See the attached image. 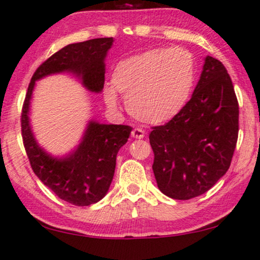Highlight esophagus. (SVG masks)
Returning <instances> with one entry per match:
<instances>
[{
    "label": "esophagus",
    "instance_id": "esophagus-1",
    "mask_svg": "<svg viewBox=\"0 0 260 260\" xmlns=\"http://www.w3.org/2000/svg\"><path fill=\"white\" fill-rule=\"evenodd\" d=\"M132 137L136 138V139H143L145 137V132L143 129H140V128H134L132 131Z\"/></svg>",
    "mask_w": 260,
    "mask_h": 260
}]
</instances>
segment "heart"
I'll return each mask as SVG.
<instances>
[{
	"instance_id": "b5f03b06",
	"label": "heart",
	"mask_w": 260,
	"mask_h": 260,
	"mask_svg": "<svg viewBox=\"0 0 260 260\" xmlns=\"http://www.w3.org/2000/svg\"><path fill=\"white\" fill-rule=\"evenodd\" d=\"M195 83V63L183 48H153L120 60L113 69L112 85L103 99L119 107L117 92L126 99L128 112L146 123H161L185 106Z\"/></svg>"
}]
</instances>
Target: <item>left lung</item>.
I'll return each instance as SVG.
<instances>
[{"instance_id": "1", "label": "left lung", "mask_w": 260, "mask_h": 260, "mask_svg": "<svg viewBox=\"0 0 260 260\" xmlns=\"http://www.w3.org/2000/svg\"><path fill=\"white\" fill-rule=\"evenodd\" d=\"M239 132V105L220 60L207 55L191 99L164 126L152 127V165L158 188L190 200L212 188L230 169Z\"/></svg>"}]
</instances>
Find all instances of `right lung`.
Masks as SVG:
<instances>
[{
  "label": "right lung",
  "instance_id": "right-lung-1",
  "mask_svg": "<svg viewBox=\"0 0 260 260\" xmlns=\"http://www.w3.org/2000/svg\"><path fill=\"white\" fill-rule=\"evenodd\" d=\"M113 43V38H99L55 52L34 72L23 102L22 139L34 174L59 199L75 206L94 205L106 196L114 177L116 154L127 143L132 127L90 120L75 150L63 157L52 155L38 144L30 126L33 90L39 79L69 72L89 91L100 94L105 84V60Z\"/></svg>",
  "mask_w": 260,
  "mask_h": 260
}]
</instances>
